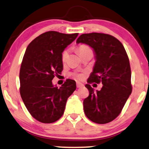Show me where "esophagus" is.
<instances>
[{"label": "esophagus", "mask_w": 149, "mask_h": 149, "mask_svg": "<svg viewBox=\"0 0 149 149\" xmlns=\"http://www.w3.org/2000/svg\"><path fill=\"white\" fill-rule=\"evenodd\" d=\"M84 86L83 84L80 83V82H77V88H81V87Z\"/></svg>", "instance_id": "esophagus-1"}]
</instances>
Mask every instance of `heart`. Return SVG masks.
Segmentation results:
<instances>
[{"label": "heart", "instance_id": "b5f03b06", "mask_svg": "<svg viewBox=\"0 0 149 149\" xmlns=\"http://www.w3.org/2000/svg\"><path fill=\"white\" fill-rule=\"evenodd\" d=\"M78 52H79V54L80 56H81L83 54L86 53V52H92V50L89 47L86 46V45H80V46L78 47ZM68 55H69V54H68V51L67 49L64 50L62 54H61V60H62L63 62H65V61H67ZM74 77L77 79H83L84 77V74H75Z\"/></svg>", "mask_w": 149, "mask_h": 149}]
</instances>
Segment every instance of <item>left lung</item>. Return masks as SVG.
<instances>
[{
    "instance_id": "1",
    "label": "left lung",
    "mask_w": 149,
    "mask_h": 149,
    "mask_svg": "<svg viewBox=\"0 0 149 149\" xmlns=\"http://www.w3.org/2000/svg\"><path fill=\"white\" fill-rule=\"evenodd\" d=\"M86 44L93 49L96 61L88 79L89 95L84 100L86 116L94 123L105 124L121 112L132 93L131 70L128 56L122 43L109 34H82L77 43ZM102 82L100 91L94 92L91 83Z\"/></svg>"
}]
</instances>
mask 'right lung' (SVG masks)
Masks as SVG:
<instances>
[{
	"mask_svg": "<svg viewBox=\"0 0 149 149\" xmlns=\"http://www.w3.org/2000/svg\"><path fill=\"white\" fill-rule=\"evenodd\" d=\"M78 34L47 31L35 38L26 49L19 72V90L26 109L41 123L58 120L68 98L76 89L74 80L67 79L58 88L52 79L63 70V52Z\"/></svg>",
	"mask_w": 149,
	"mask_h": 149,
	"instance_id": "obj_1",
	"label": "right lung"
}]
</instances>
